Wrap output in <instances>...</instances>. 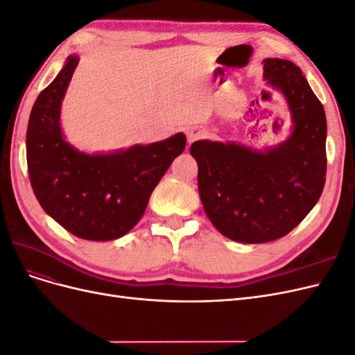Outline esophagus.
Here are the masks:
<instances>
[{
    "label": "esophagus",
    "instance_id": "34e87169",
    "mask_svg": "<svg viewBox=\"0 0 355 355\" xmlns=\"http://www.w3.org/2000/svg\"><path fill=\"white\" fill-rule=\"evenodd\" d=\"M207 135V130L206 128L202 127H192L191 130H188L187 136H188V144H192L194 141H197V139H201Z\"/></svg>",
    "mask_w": 355,
    "mask_h": 355
}]
</instances>
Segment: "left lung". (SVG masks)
Masks as SVG:
<instances>
[{"label": "left lung", "mask_w": 355, "mask_h": 355, "mask_svg": "<svg viewBox=\"0 0 355 355\" xmlns=\"http://www.w3.org/2000/svg\"><path fill=\"white\" fill-rule=\"evenodd\" d=\"M263 78L280 90L292 115L287 141L263 151L234 142L197 141L204 211L222 235L259 244L284 237L317 204L326 182L327 123L321 102L293 62L263 60Z\"/></svg>", "instance_id": "8db88e82"}]
</instances>
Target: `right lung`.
Wrapping results in <instances>:
<instances>
[{
	"mask_svg": "<svg viewBox=\"0 0 355 355\" xmlns=\"http://www.w3.org/2000/svg\"><path fill=\"white\" fill-rule=\"evenodd\" d=\"M78 56L65 67L32 106L26 132L31 187L44 211L75 237L110 241L123 237L144 216L154 188L187 136L135 145L110 154H85L69 145L60 128V106Z\"/></svg>",
	"mask_w": 355,
	"mask_h": 355,
	"instance_id": "add662e5",
	"label": "right lung"
}]
</instances>
